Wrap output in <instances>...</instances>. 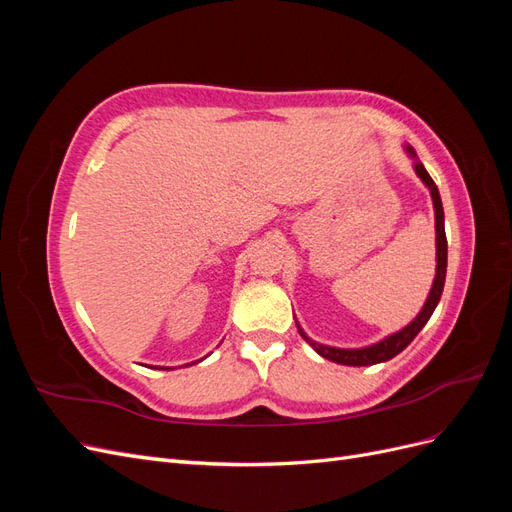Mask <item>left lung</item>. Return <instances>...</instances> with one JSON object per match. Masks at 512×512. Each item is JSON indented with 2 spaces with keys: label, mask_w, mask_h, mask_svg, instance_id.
Listing matches in <instances>:
<instances>
[{
  "label": "left lung",
  "mask_w": 512,
  "mask_h": 512,
  "mask_svg": "<svg viewBox=\"0 0 512 512\" xmlns=\"http://www.w3.org/2000/svg\"><path fill=\"white\" fill-rule=\"evenodd\" d=\"M404 151L406 156L412 160V168L416 177L421 179L425 183V188L429 190L431 194V200H433V213H436V277H433V284L429 288V294L427 299L421 307V312H418L414 316L412 322H408L404 329H399L391 335H386L384 339H380V342L376 344H369V346H363V348H337V346H327V344H320V342H314L312 337H309L301 324L297 322V329L301 333V337L305 339V342L312 346L322 359H329L333 363H339V365H350V367H367V365H376V363H384L393 359V356H397L401 350H406L408 344L412 342V339L421 333V329L427 324V320L431 318L433 309L438 307L440 303V297H442V290H444V280H446V258H448V252H446V232H444V209H442V198H440V192H438V185L433 183V179L429 177V173L425 170V166L421 164V160H418L414 147L410 145H404Z\"/></svg>",
  "instance_id": "1"
}]
</instances>
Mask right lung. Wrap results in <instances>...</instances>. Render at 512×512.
Wrapping results in <instances>:
<instances>
[{
	"instance_id": "right-lung-1",
	"label": "right lung",
	"mask_w": 512,
	"mask_h": 512,
	"mask_svg": "<svg viewBox=\"0 0 512 512\" xmlns=\"http://www.w3.org/2000/svg\"><path fill=\"white\" fill-rule=\"evenodd\" d=\"M200 361H203V359H200ZM196 363V361H194ZM194 363H188V365H194ZM158 369H170V367H158Z\"/></svg>"
}]
</instances>
